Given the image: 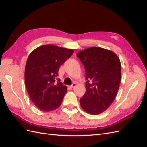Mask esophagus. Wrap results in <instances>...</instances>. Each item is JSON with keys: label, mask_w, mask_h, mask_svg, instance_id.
<instances>
[{"label": "esophagus", "mask_w": 147, "mask_h": 147, "mask_svg": "<svg viewBox=\"0 0 147 147\" xmlns=\"http://www.w3.org/2000/svg\"><path fill=\"white\" fill-rule=\"evenodd\" d=\"M76 85V84L75 83H74L72 84V85H71V86H69V88H71V89H72V88H73Z\"/></svg>", "instance_id": "34e87169"}]
</instances>
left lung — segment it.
I'll use <instances>...</instances> for the list:
<instances>
[{"label": "left lung", "instance_id": "8db88e82", "mask_svg": "<svg viewBox=\"0 0 147 147\" xmlns=\"http://www.w3.org/2000/svg\"><path fill=\"white\" fill-rule=\"evenodd\" d=\"M85 69L86 92L80 103L90 114H99L114 102L119 88L121 65L114 52L94 47L77 54Z\"/></svg>", "mask_w": 147, "mask_h": 147}]
</instances>
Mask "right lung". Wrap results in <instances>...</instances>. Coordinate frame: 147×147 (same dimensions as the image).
<instances>
[{
	"mask_svg": "<svg viewBox=\"0 0 147 147\" xmlns=\"http://www.w3.org/2000/svg\"><path fill=\"white\" fill-rule=\"evenodd\" d=\"M74 51L51 44L35 49L27 59L24 79L33 104L43 111H54L61 105L67 92L58 78L59 67Z\"/></svg>",
	"mask_w": 147,
	"mask_h": 147,
	"instance_id": "1",
	"label": "right lung"
}]
</instances>
